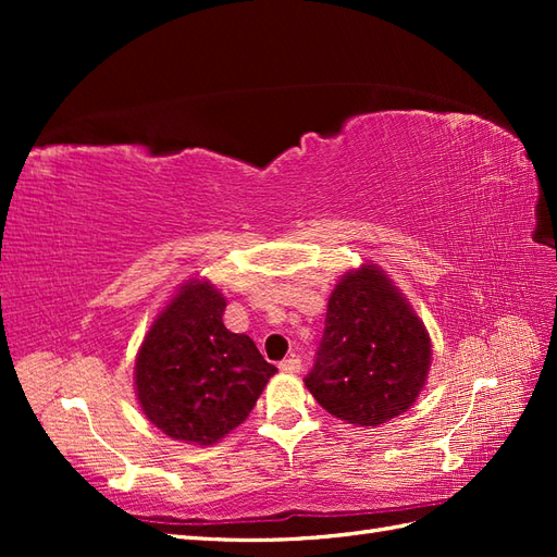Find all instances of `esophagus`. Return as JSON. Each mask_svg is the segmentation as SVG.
Masks as SVG:
<instances>
[{"label": "esophagus", "mask_w": 557, "mask_h": 557, "mask_svg": "<svg viewBox=\"0 0 557 557\" xmlns=\"http://www.w3.org/2000/svg\"><path fill=\"white\" fill-rule=\"evenodd\" d=\"M280 371L285 373H299L301 371V359L299 357H289L280 363Z\"/></svg>", "instance_id": "obj_1"}]
</instances>
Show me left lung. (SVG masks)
Wrapping results in <instances>:
<instances>
[{
    "instance_id": "left-lung-1",
    "label": "left lung",
    "mask_w": 557,
    "mask_h": 557,
    "mask_svg": "<svg viewBox=\"0 0 557 557\" xmlns=\"http://www.w3.org/2000/svg\"><path fill=\"white\" fill-rule=\"evenodd\" d=\"M431 369V339L375 265L347 272L327 301L321 347L304 377L318 405L354 425L399 417Z\"/></svg>"
}]
</instances>
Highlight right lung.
<instances>
[{
  "instance_id": "1",
  "label": "right lung",
  "mask_w": 557,
  "mask_h": 557,
  "mask_svg": "<svg viewBox=\"0 0 557 557\" xmlns=\"http://www.w3.org/2000/svg\"><path fill=\"white\" fill-rule=\"evenodd\" d=\"M224 306L208 282H188L158 315L138 351L140 407L174 441L218 443L244 423L277 371L251 337L224 327Z\"/></svg>"
}]
</instances>
